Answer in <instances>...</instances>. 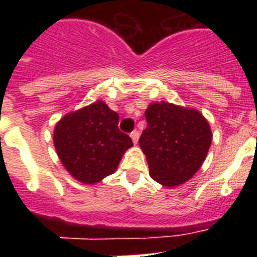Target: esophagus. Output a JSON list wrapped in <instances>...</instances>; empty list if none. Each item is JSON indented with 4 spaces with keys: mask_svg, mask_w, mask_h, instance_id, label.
<instances>
[{
    "mask_svg": "<svg viewBox=\"0 0 257 257\" xmlns=\"http://www.w3.org/2000/svg\"><path fill=\"white\" fill-rule=\"evenodd\" d=\"M131 138H132V141H133L134 144L138 143V139H139V133H138V132H132V133H131Z\"/></svg>",
    "mask_w": 257,
    "mask_h": 257,
    "instance_id": "1",
    "label": "esophagus"
}]
</instances>
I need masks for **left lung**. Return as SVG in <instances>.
<instances>
[{
	"label": "left lung",
	"mask_w": 257,
	"mask_h": 257,
	"mask_svg": "<svg viewBox=\"0 0 257 257\" xmlns=\"http://www.w3.org/2000/svg\"><path fill=\"white\" fill-rule=\"evenodd\" d=\"M139 139L149 175L167 188L186 183L200 169L211 145L209 121L199 110L168 102L150 103Z\"/></svg>",
	"instance_id": "left-lung-1"
}]
</instances>
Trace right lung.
Returning <instances> with one entry per match:
<instances>
[{"instance_id": "obj_1", "label": "right lung", "mask_w": 257, "mask_h": 257, "mask_svg": "<svg viewBox=\"0 0 257 257\" xmlns=\"http://www.w3.org/2000/svg\"><path fill=\"white\" fill-rule=\"evenodd\" d=\"M119 115L103 100L67 113L56 124L53 143L64 169L88 185L113 174L124 153L133 147L118 129Z\"/></svg>"}]
</instances>
